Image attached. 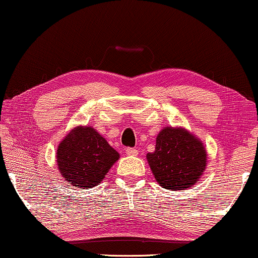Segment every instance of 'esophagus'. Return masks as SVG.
<instances>
[{
	"instance_id": "34e87169",
	"label": "esophagus",
	"mask_w": 258,
	"mask_h": 258,
	"mask_svg": "<svg viewBox=\"0 0 258 258\" xmlns=\"http://www.w3.org/2000/svg\"><path fill=\"white\" fill-rule=\"evenodd\" d=\"M125 153L129 156H137L139 155V151H137V149H134V148H126Z\"/></svg>"
}]
</instances>
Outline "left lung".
Listing matches in <instances>:
<instances>
[{"instance_id":"obj_1","label":"left lung","mask_w":258,"mask_h":258,"mask_svg":"<svg viewBox=\"0 0 258 258\" xmlns=\"http://www.w3.org/2000/svg\"><path fill=\"white\" fill-rule=\"evenodd\" d=\"M202 141L181 126H164L156 137L154 153L147 154L155 179L162 188L185 190L195 185L207 168Z\"/></svg>"}]
</instances>
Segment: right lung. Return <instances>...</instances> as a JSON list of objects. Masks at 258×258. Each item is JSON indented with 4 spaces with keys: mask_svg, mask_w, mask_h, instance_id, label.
<instances>
[{
    "mask_svg": "<svg viewBox=\"0 0 258 258\" xmlns=\"http://www.w3.org/2000/svg\"><path fill=\"white\" fill-rule=\"evenodd\" d=\"M119 154L90 125H77L56 150L57 169L73 186L90 189L103 181Z\"/></svg>",
    "mask_w": 258,
    "mask_h": 258,
    "instance_id": "1",
    "label": "right lung"
}]
</instances>
